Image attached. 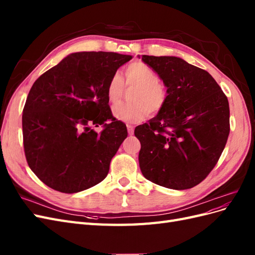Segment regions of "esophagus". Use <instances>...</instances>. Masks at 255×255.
<instances>
[{"label":"esophagus","instance_id":"34e87169","mask_svg":"<svg viewBox=\"0 0 255 255\" xmlns=\"http://www.w3.org/2000/svg\"><path fill=\"white\" fill-rule=\"evenodd\" d=\"M127 128H128V134H129V135H132V134L134 133V127H133V126H130V125H128V126H127Z\"/></svg>","mask_w":255,"mask_h":255}]
</instances>
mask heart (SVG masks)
Here are the masks:
<instances>
[{"label": "heart", "instance_id": "1", "mask_svg": "<svg viewBox=\"0 0 255 255\" xmlns=\"http://www.w3.org/2000/svg\"><path fill=\"white\" fill-rule=\"evenodd\" d=\"M128 85L137 86L133 92L132 103H119L113 107L116 119L136 123L142 121L148 114L156 115L163 111L168 100L166 87L158 80L157 73L141 61H134L126 69ZM125 91V84L118 73L112 75L106 86V94L110 102L116 103Z\"/></svg>", "mask_w": 255, "mask_h": 255}]
</instances>
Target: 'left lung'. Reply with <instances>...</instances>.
<instances>
[{"label":"left lung","instance_id":"1","mask_svg":"<svg viewBox=\"0 0 255 255\" xmlns=\"http://www.w3.org/2000/svg\"><path fill=\"white\" fill-rule=\"evenodd\" d=\"M140 58V56H138ZM167 87L163 111L135 128L139 167L146 180L183 190L208 175L230 133L226 95L207 71L175 56L142 55Z\"/></svg>","mask_w":255,"mask_h":255}]
</instances>
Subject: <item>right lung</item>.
I'll return each instance as SVG.
<instances>
[{
  "instance_id": "1",
  "label": "right lung",
  "mask_w": 255,
  "mask_h": 255,
  "mask_svg": "<svg viewBox=\"0 0 255 255\" xmlns=\"http://www.w3.org/2000/svg\"><path fill=\"white\" fill-rule=\"evenodd\" d=\"M130 59L114 52L72 53L33 84L22 115L23 145L29 168L47 186L74 194L106 177L128 136L125 123L113 117L106 86ZM94 125L104 129L97 133Z\"/></svg>"
}]
</instances>
